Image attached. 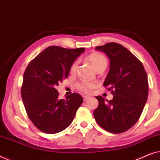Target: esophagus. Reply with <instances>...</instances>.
<instances>
[{
  "instance_id": "obj_1",
  "label": "esophagus",
  "mask_w": 160,
  "mask_h": 160,
  "mask_svg": "<svg viewBox=\"0 0 160 160\" xmlns=\"http://www.w3.org/2000/svg\"><path fill=\"white\" fill-rule=\"evenodd\" d=\"M89 97V96H87V95H84L83 96V100H84V101H86V100L88 99Z\"/></svg>"
}]
</instances>
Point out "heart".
Here are the masks:
<instances>
[{"label": "heart", "instance_id": "1", "mask_svg": "<svg viewBox=\"0 0 160 160\" xmlns=\"http://www.w3.org/2000/svg\"><path fill=\"white\" fill-rule=\"evenodd\" d=\"M87 60L92 65L96 71H99L101 68H106L108 65V60L106 57L102 55V54L98 53V52H94L89 54L87 57ZM77 68V62H73L69 68V72L71 74L75 73ZM95 87V84L93 82H87V81H82V82H77L75 84V88L78 91L81 92L82 93H89L90 92L94 87Z\"/></svg>", "mask_w": 160, "mask_h": 160}]
</instances>
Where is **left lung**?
Returning a JSON list of instances; mask_svg holds the SVG:
<instances>
[{"mask_svg":"<svg viewBox=\"0 0 160 160\" xmlns=\"http://www.w3.org/2000/svg\"><path fill=\"white\" fill-rule=\"evenodd\" d=\"M103 52L110 60V71L103 86L113 95L107 100L97 96L98 108L94 117L108 132L122 133L130 129L143 112L148 92V76L142 62L123 46L107 43L95 47Z\"/></svg>","mask_w":160,"mask_h":160,"instance_id":"1","label":"left lung"}]
</instances>
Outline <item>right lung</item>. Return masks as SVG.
<instances>
[{
	"label": "right lung",
	"instance_id": "add662e5",
	"mask_svg": "<svg viewBox=\"0 0 160 160\" xmlns=\"http://www.w3.org/2000/svg\"><path fill=\"white\" fill-rule=\"evenodd\" d=\"M84 48L51 46L30 62L23 75L21 95L28 117L39 130L49 134L68 127L83 102L77 93L59 99L55 87L69 74V68Z\"/></svg>",
	"mask_w": 160,
	"mask_h": 160
}]
</instances>
